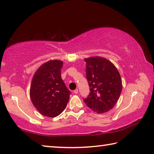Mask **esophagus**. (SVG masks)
I'll use <instances>...</instances> for the list:
<instances>
[{"label": "esophagus", "instance_id": "esophagus-1", "mask_svg": "<svg viewBox=\"0 0 154 154\" xmlns=\"http://www.w3.org/2000/svg\"><path fill=\"white\" fill-rule=\"evenodd\" d=\"M74 93H75V94H77V93H78V89L75 90H74Z\"/></svg>", "mask_w": 154, "mask_h": 154}]
</instances>
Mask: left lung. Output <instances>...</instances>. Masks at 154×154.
Masks as SVG:
<instances>
[{
    "label": "left lung",
    "instance_id": "obj_1",
    "mask_svg": "<svg viewBox=\"0 0 154 154\" xmlns=\"http://www.w3.org/2000/svg\"><path fill=\"white\" fill-rule=\"evenodd\" d=\"M84 60L90 92L83 100L92 111L106 113L113 107L121 94L120 74L115 65L105 58L90 57Z\"/></svg>",
    "mask_w": 154,
    "mask_h": 154
}]
</instances>
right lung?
<instances>
[{
  "label": "right lung",
  "mask_w": 154,
  "mask_h": 154,
  "mask_svg": "<svg viewBox=\"0 0 154 154\" xmlns=\"http://www.w3.org/2000/svg\"><path fill=\"white\" fill-rule=\"evenodd\" d=\"M63 62L51 60L38 68L30 84V96L35 107L43 116L55 118L63 111L71 92L61 77Z\"/></svg>",
  "instance_id": "obj_1"
}]
</instances>
